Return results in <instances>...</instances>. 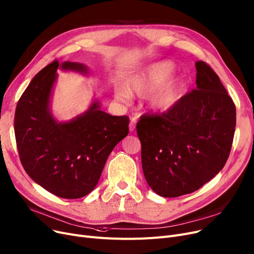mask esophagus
I'll list each match as a JSON object with an SVG mask.
<instances>
[{
  "label": "esophagus",
  "instance_id": "34e87169",
  "mask_svg": "<svg viewBox=\"0 0 254 254\" xmlns=\"http://www.w3.org/2000/svg\"><path fill=\"white\" fill-rule=\"evenodd\" d=\"M136 122H137V119H136V118H132V119H131L130 124H129V131H133V130L135 129Z\"/></svg>",
  "mask_w": 254,
  "mask_h": 254
}]
</instances>
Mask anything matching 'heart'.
Segmentation results:
<instances>
[{"label": "heart", "mask_w": 254, "mask_h": 254, "mask_svg": "<svg viewBox=\"0 0 254 254\" xmlns=\"http://www.w3.org/2000/svg\"><path fill=\"white\" fill-rule=\"evenodd\" d=\"M175 66L172 62L156 63L143 71L138 72L127 81V89L117 88L115 97L119 101L126 102L130 93L141 97L148 96L150 108L156 112H167L178 103L181 98V86L178 79L167 80L174 74Z\"/></svg>", "instance_id": "1"}]
</instances>
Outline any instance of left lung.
Listing matches in <instances>:
<instances>
[{"instance_id": "8db88e82", "label": "left lung", "mask_w": 254, "mask_h": 254, "mask_svg": "<svg viewBox=\"0 0 254 254\" xmlns=\"http://www.w3.org/2000/svg\"><path fill=\"white\" fill-rule=\"evenodd\" d=\"M196 88L161 115L136 125L141 164L151 189L163 197L194 192L218 174L231 153L236 106L219 76L195 63Z\"/></svg>"}]
</instances>
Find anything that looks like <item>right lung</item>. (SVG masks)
<instances>
[{"label":"right lung","instance_id":"1","mask_svg":"<svg viewBox=\"0 0 254 254\" xmlns=\"http://www.w3.org/2000/svg\"><path fill=\"white\" fill-rule=\"evenodd\" d=\"M88 75L84 64L54 61L34 76L17 103L14 132L21 164L34 182L53 194L74 199L97 185L108 156L129 129L127 116H111L94 100L68 122L52 113L57 70Z\"/></svg>","mask_w":254,"mask_h":254}]
</instances>
